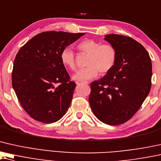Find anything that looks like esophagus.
I'll use <instances>...</instances> for the list:
<instances>
[{
	"label": "esophagus",
	"instance_id": "esophagus-1",
	"mask_svg": "<svg viewBox=\"0 0 161 161\" xmlns=\"http://www.w3.org/2000/svg\"><path fill=\"white\" fill-rule=\"evenodd\" d=\"M82 83H84V84H88V82H81V81H76V84L77 85H80L82 84Z\"/></svg>",
	"mask_w": 161,
	"mask_h": 161
}]
</instances>
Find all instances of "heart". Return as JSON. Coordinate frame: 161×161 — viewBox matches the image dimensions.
Segmentation results:
<instances>
[{"instance_id": "b5f03b06", "label": "heart", "mask_w": 161, "mask_h": 161, "mask_svg": "<svg viewBox=\"0 0 161 161\" xmlns=\"http://www.w3.org/2000/svg\"><path fill=\"white\" fill-rule=\"evenodd\" d=\"M80 52L88 54L85 68L78 69L73 75L77 81H86L98 75L99 72L105 74L113 68L116 60V51L110 44H102L100 42L86 39L77 46ZM62 63L70 69H75V53L68 47L64 48L60 54Z\"/></svg>"}]
</instances>
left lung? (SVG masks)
<instances>
[{"mask_svg":"<svg viewBox=\"0 0 161 161\" xmlns=\"http://www.w3.org/2000/svg\"><path fill=\"white\" fill-rule=\"evenodd\" d=\"M104 39L115 48L116 60L105 75L91 83L88 101L98 119L116 125L131 119L148 96L152 62L144 46L131 38L109 34Z\"/></svg>","mask_w":161,"mask_h":161,"instance_id":"8db88e82","label":"left lung"}]
</instances>
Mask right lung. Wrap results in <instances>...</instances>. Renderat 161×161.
Returning a JSON list of instances; mask_svg holds the SVG:
<instances>
[{
	"label": "right lung",
	"instance_id": "add662e5",
	"mask_svg": "<svg viewBox=\"0 0 161 161\" xmlns=\"http://www.w3.org/2000/svg\"><path fill=\"white\" fill-rule=\"evenodd\" d=\"M84 34L42 32L18 52L14 62L12 86L23 109L33 119L52 123L66 113L76 84L69 80L60 54Z\"/></svg>",
	"mask_w": 161,
	"mask_h": 161
}]
</instances>
